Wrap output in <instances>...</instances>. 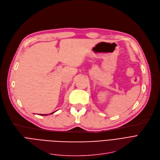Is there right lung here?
<instances>
[{"mask_svg":"<svg viewBox=\"0 0 160 160\" xmlns=\"http://www.w3.org/2000/svg\"><path fill=\"white\" fill-rule=\"evenodd\" d=\"M54 112H52V113H50V114H52V113H54ZM40 115H47H47H45H45H43V114H41Z\"/></svg>","mask_w":160,"mask_h":160,"instance_id":"obj_1","label":"right lung"}]
</instances>
